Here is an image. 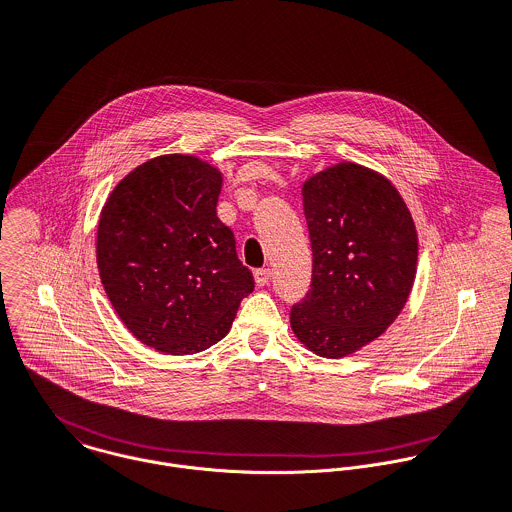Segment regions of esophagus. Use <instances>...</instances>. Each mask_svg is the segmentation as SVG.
<instances>
[{"label": "esophagus", "mask_w": 512, "mask_h": 512, "mask_svg": "<svg viewBox=\"0 0 512 512\" xmlns=\"http://www.w3.org/2000/svg\"><path fill=\"white\" fill-rule=\"evenodd\" d=\"M254 278H256L258 286H266L270 282V270L268 268H260V270L254 272Z\"/></svg>", "instance_id": "34e87169"}]
</instances>
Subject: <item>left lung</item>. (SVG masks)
Segmentation results:
<instances>
[{"mask_svg":"<svg viewBox=\"0 0 512 512\" xmlns=\"http://www.w3.org/2000/svg\"><path fill=\"white\" fill-rule=\"evenodd\" d=\"M312 284L290 324L310 351L338 359L379 338L403 310L417 270L407 204L381 174L340 163L304 182Z\"/></svg>","mask_w":512,"mask_h":512,"instance_id":"left-lung-1","label":"left lung"}]
</instances>
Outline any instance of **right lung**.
I'll use <instances>...</instances> for the list:
<instances>
[{
    "instance_id": "add662e5",
    "label": "right lung",
    "mask_w": 512,
    "mask_h": 512,
    "mask_svg": "<svg viewBox=\"0 0 512 512\" xmlns=\"http://www.w3.org/2000/svg\"><path fill=\"white\" fill-rule=\"evenodd\" d=\"M222 174L188 155L151 159L107 198L97 266L127 330L157 351L188 355L222 340L254 290L232 230L216 216Z\"/></svg>"
}]
</instances>
